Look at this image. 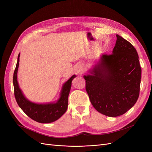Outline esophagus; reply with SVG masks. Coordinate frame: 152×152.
Listing matches in <instances>:
<instances>
[{
	"instance_id": "esophagus-1",
	"label": "esophagus",
	"mask_w": 152,
	"mask_h": 152,
	"mask_svg": "<svg viewBox=\"0 0 152 152\" xmlns=\"http://www.w3.org/2000/svg\"><path fill=\"white\" fill-rule=\"evenodd\" d=\"M84 66L83 65H82V64H79V65H78V66L76 68V72L77 73H79V74H82V73H84Z\"/></svg>"
}]
</instances>
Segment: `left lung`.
Returning a JSON list of instances; mask_svg holds the SVG:
<instances>
[{"label":"left lung","mask_w":152,"mask_h":152,"mask_svg":"<svg viewBox=\"0 0 152 152\" xmlns=\"http://www.w3.org/2000/svg\"><path fill=\"white\" fill-rule=\"evenodd\" d=\"M111 54H103L84 75L86 89L94 108L108 117L122 115L136 103L141 68L138 54L127 40L117 35Z\"/></svg>","instance_id":"1"}]
</instances>
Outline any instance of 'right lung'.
Wrapping results in <instances>:
<instances>
[{"instance_id": "1", "label": "right lung", "mask_w": 152, "mask_h": 152, "mask_svg": "<svg viewBox=\"0 0 152 152\" xmlns=\"http://www.w3.org/2000/svg\"><path fill=\"white\" fill-rule=\"evenodd\" d=\"M20 56V54H18L16 66L13 75L14 91H15V96L18 104L26 115L36 122L45 124L56 121L66 111L68 108V98L71 89L72 81L76 77V75H72L63 84L60 96L56 103L39 104L31 102L25 97L17 80Z\"/></svg>"}]
</instances>
